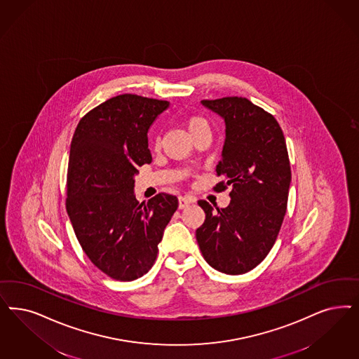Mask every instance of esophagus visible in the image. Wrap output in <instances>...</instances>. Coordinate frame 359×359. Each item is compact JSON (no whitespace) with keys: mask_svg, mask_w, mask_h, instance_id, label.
<instances>
[{"mask_svg":"<svg viewBox=\"0 0 359 359\" xmlns=\"http://www.w3.org/2000/svg\"><path fill=\"white\" fill-rule=\"evenodd\" d=\"M195 201H196V198H189V196H180L179 198V208L183 210V208L188 207L191 203H195Z\"/></svg>","mask_w":359,"mask_h":359,"instance_id":"34e87169","label":"esophagus"}]
</instances>
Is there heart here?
I'll return each instance as SVG.
<instances>
[{
    "mask_svg": "<svg viewBox=\"0 0 359 359\" xmlns=\"http://www.w3.org/2000/svg\"><path fill=\"white\" fill-rule=\"evenodd\" d=\"M187 127H188L191 135L195 134V133H198L200 130L210 128L208 122H207L204 118H201V116H191V118H188V119H187ZM156 143H158V140H156Z\"/></svg>",
    "mask_w": 359,
    "mask_h": 359,
    "instance_id": "1",
    "label": "heart"
}]
</instances>
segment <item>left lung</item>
<instances>
[{
  "label": "left lung",
  "mask_w": 359,
  "mask_h": 359,
  "mask_svg": "<svg viewBox=\"0 0 359 359\" xmlns=\"http://www.w3.org/2000/svg\"><path fill=\"white\" fill-rule=\"evenodd\" d=\"M225 122V142L216 172L224 182L216 191L231 187L226 208L205 200L198 205L205 220L196 240L205 261L226 274H243L256 268L271 252L284 222L290 163L284 134L272 114L241 97L201 100Z\"/></svg>",
  "instance_id": "1"
}]
</instances>
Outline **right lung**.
I'll use <instances>...</instances> for the list:
<instances>
[{
	"label": "right lung",
	"instance_id": "1",
	"mask_svg": "<svg viewBox=\"0 0 359 359\" xmlns=\"http://www.w3.org/2000/svg\"><path fill=\"white\" fill-rule=\"evenodd\" d=\"M170 102L123 94L87 112L75 128L66 210L91 262L109 277L133 281L156 260L177 198L134 195L137 167L149 164V130Z\"/></svg>",
	"mask_w": 359,
	"mask_h": 359
}]
</instances>
